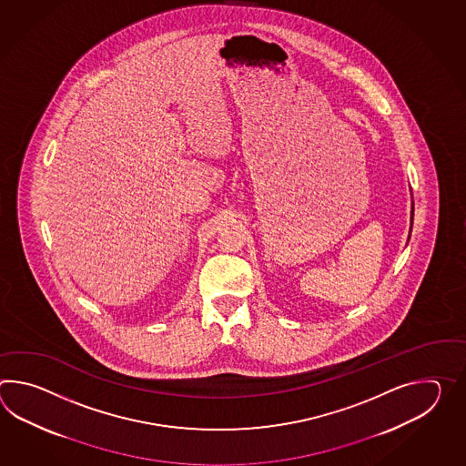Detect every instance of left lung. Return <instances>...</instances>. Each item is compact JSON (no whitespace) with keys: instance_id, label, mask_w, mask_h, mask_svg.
I'll return each mask as SVG.
<instances>
[{"instance_id":"1","label":"left lung","mask_w":466,"mask_h":466,"mask_svg":"<svg viewBox=\"0 0 466 466\" xmlns=\"http://www.w3.org/2000/svg\"><path fill=\"white\" fill-rule=\"evenodd\" d=\"M411 220H413V208H411ZM410 234H411V228H410Z\"/></svg>"}]
</instances>
